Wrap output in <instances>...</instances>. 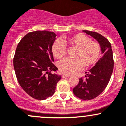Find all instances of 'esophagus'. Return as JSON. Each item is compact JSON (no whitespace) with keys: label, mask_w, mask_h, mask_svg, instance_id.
<instances>
[{"label":"esophagus","mask_w":126,"mask_h":126,"mask_svg":"<svg viewBox=\"0 0 126 126\" xmlns=\"http://www.w3.org/2000/svg\"><path fill=\"white\" fill-rule=\"evenodd\" d=\"M70 75H65V74H62V78H65V77H69Z\"/></svg>","instance_id":"esophagus-1"}]
</instances>
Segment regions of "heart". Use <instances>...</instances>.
<instances>
[{"label":"heart","instance_id":"obj_1","mask_svg":"<svg viewBox=\"0 0 126 126\" xmlns=\"http://www.w3.org/2000/svg\"><path fill=\"white\" fill-rule=\"evenodd\" d=\"M62 42L77 48L74 54L75 59L64 58L57 64L60 72L70 75L85 67H90L95 65L100 60L101 49L100 44L92 41L85 34L79 33L69 37H64ZM57 40L52 46V52L56 58H61L65 54L66 48L64 43Z\"/></svg>","mask_w":126,"mask_h":126}]
</instances>
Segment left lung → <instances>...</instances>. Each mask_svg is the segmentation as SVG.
Wrapping results in <instances>:
<instances>
[{
	"instance_id": "8db88e82",
	"label": "left lung",
	"mask_w": 126,
	"mask_h": 126,
	"mask_svg": "<svg viewBox=\"0 0 126 126\" xmlns=\"http://www.w3.org/2000/svg\"><path fill=\"white\" fill-rule=\"evenodd\" d=\"M84 33L95 39L101 49L103 56L94 66L85 72L86 79H79L73 93L83 100H90L98 96L106 88L113 71L114 61L111 43L106 38L96 32L83 30Z\"/></svg>"
}]
</instances>
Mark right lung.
I'll list each match as a JSON object with an SVG mask.
<instances>
[{"label": "right lung", "mask_w": 126, "mask_h": 126, "mask_svg": "<svg viewBox=\"0 0 126 126\" xmlns=\"http://www.w3.org/2000/svg\"><path fill=\"white\" fill-rule=\"evenodd\" d=\"M56 34L48 31L30 32L16 47L14 67L16 79L23 90L32 98L43 100L53 95L61 75L56 72L52 46Z\"/></svg>", "instance_id": "add662e5"}]
</instances>
